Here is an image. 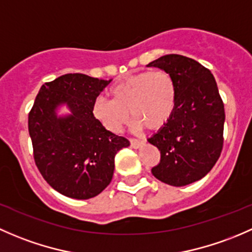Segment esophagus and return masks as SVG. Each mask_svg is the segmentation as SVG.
<instances>
[{
  "instance_id": "1",
  "label": "esophagus",
  "mask_w": 252,
  "mask_h": 252,
  "mask_svg": "<svg viewBox=\"0 0 252 252\" xmlns=\"http://www.w3.org/2000/svg\"><path fill=\"white\" fill-rule=\"evenodd\" d=\"M129 143H131V147L134 148V149H138V148H141L142 145H143V142L142 141H138V139H129Z\"/></svg>"
}]
</instances>
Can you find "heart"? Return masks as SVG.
<instances>
[{
	"label": "heart",
	"instance_id": "obj_1",
	"mask_svg": "<svg viewBox=\"0 0 252 252\" xmlns=\"http://www.w3.org/2000/svg\"><path fill=\"white\" fill-rule=\"evenodd\" d=\"M110 100L98 98L93 104L94 118L111 132H120L128 123L129 113L137 128L162 127L172 116L176 87L172 77L162 70L141 71L110 87Z\"/></svg>",
	"mask_w": 252,
	"mask_h": 252
}]
</instances>
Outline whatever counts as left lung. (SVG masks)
<instances>
[{"label": "left lung", "mask_w": 252, "mask_h": 252, "mask_svg": "<svg viewBox=\"0 0 252 252\" xmlns=\"http://www.w3.org/2000/svg\"><path fill=\"white\" fill-rule=\"evenodd\" d=\"M147 66L164 70L176 87L172 116L148 139L161 154L152 173L173 187L196 182L211 171L223 147L224 105L216 80L200 63L180 54L162 56Z\"/></svg>", "instance_id": "left-lung-1"}]
</instances>
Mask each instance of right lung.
<instances>
[{"instance_id": "obj_1", "label": "right lung", "mask_w": 252, "mask_h": 252, "mask_svg": "<svg viewBox=\"0 0 252 252\" xmlns=\"http://www.w3.org/2000/svg\"><path fill=\"white\" fill-rule=\"evenodd\" d=\"M111 82L85 74H65L42 85L29 114L33 159L42 177L72 199H91L111 182L116 153L128 147L93 115V104ZM65 105L70 113L58 116Z\"/></svg>"}]
</instances>
